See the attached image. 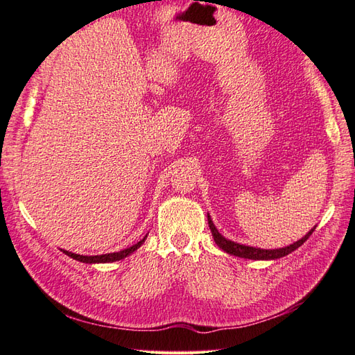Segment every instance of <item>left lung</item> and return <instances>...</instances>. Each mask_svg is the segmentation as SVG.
Listing matches in <instances>:
<instances>
[{
    "instance_id": "obj_1",
    "label": "left lung",
    "mask_w": 355,
    "mask_h": 355,
    "mask_svg": "<svg viewBox=\"0 0 355 355\" xmlns=\"http://www.w3.org/2000/svg\"><path fill=\"white\" fill-rule=\"evenodd\" d=\"M207 221H209L210 232H212L214 241L216 243V245L221 248V250H224L225 253H229V254L238 256V258L253 259V261H275V259H279V258H284V256L290 254L291 252H294V250H296V248H299L300 245H302L305 241L311 236V233L315 229V225H314V227L310 232H308L304 238H300L299 241H296V243H293L290 245L282 247V248H271V250L268 248V250H267V248H258V247L244 245V244L235 243V241H230L227 238H224L221 233L218 232V229L215 227L212 218H210L209 214H207Z\"/></svg>"
}]
</instances>
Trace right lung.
<instances>
[{"label": "right lung", "mask_w": 355, "mask_h": 355, "mask_svg": "<svg viewBox=\"0 0 355 355\" xmlns=\"http://www.w3.org/2000/svg\"><path fill=\"white\" fill-rule=\"evenodd\" d=\"M148 238V235H145V238L140 239L137 244H134L132 247H128L125 250H120L116 253H105V254H96V256H84V254H78V253H71V252H67L62 250L67 256H70V258L76 259L79 262H85V263H107V262H116L126 258V256H130L131 253H134L137 248L145 243V239Z\"/></svg>", "instance_id": "1"}]
</instances>
